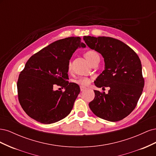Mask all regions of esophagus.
<instances>
[{
    "label": "esophagus",
    "mask_w": 156,
    "mask_h": 156,
    "mask_svg": "<svg viewBox=\"0 0 156 156\" xmlns=\"http://www.w3.org/2000/svg\"><path fill=\"white\" fill-rule=\"evenodd\" d=\"M80 89H81V91H84V90H85L87 89V88L85 87L81 86V87H80Z\"/></svg>",
    "instance_id": "obj_1"
}]
</instances>
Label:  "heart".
Instances as JSON below:
<instances>
[{
  "label": "heart",
  "mask_w": 156,
  "mask_h": 156,
  "mask_svg": "<svg viewBox=\"0 0 156 156\" xmlns=\"http://www.w3.org/2000/svg\"><path fill=\"white\" fill-rule=\"evenodd\" d=\"M84 57H85L86 59L88 61L89 63H90L93 60H94L96 58H98L99 55L96 51H88L86 52L85 54H84ZM68 67L69 68H70L71 63H69ZM76 82L79 84H81V85H88V84L90 83V79L88 77H82L77 80Z\"/></svg>",
  "instance_id": "b5f03b06"
}]
</instances>
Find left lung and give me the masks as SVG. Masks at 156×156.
<instances>
[{
    "label": "left lung",
    "instance_id": "1",
    "mask_svg": "<svg viewBox=\"0 0 156 156\" xmlns=\"http://www.w3.org/2000/svg\"><path fill=\"white\" fill-rule=\"evenodd\" d=\"M83 40L104 58L105 69L94 84L98 88H110L108 94L94 90L95 98L89 107L102 119L121 120L133 111L143 90L140 58L128 45L112 37L88 36Z\"/></svg>",
    "mask_w": 156,
    "mask_h": 156
}]
</instances>
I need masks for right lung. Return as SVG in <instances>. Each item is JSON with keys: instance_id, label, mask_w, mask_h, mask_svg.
<instances>
[{"instance_id": "1", "label": "right lung", "mask_w": 156, "mask_h": 156, "mask_svg": "<svg viewBox=\"0 0 156 156\" xmlns=\"http://www.w3.org/2000/svg\"><path fill=\"white\" fill-rule=\"evenodd\" d=\"M86 48L79 37L56 41L28 60L17 81L18 98L27 114L42 124H49L66 117L80 92L78 84L69 83L68 65L78 48ZM55 84L64 92L54 91Z\"/></svg>"}]
</instances>
